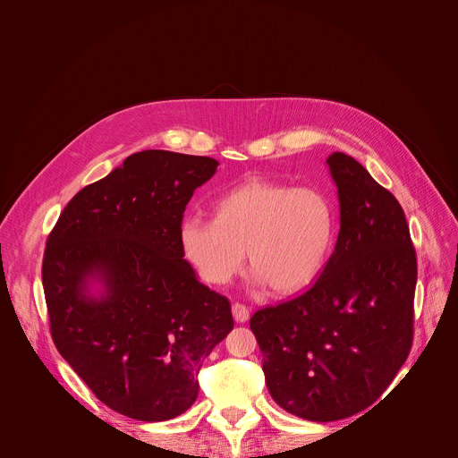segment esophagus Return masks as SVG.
Wrapping results in <instances>:
<instances>
[{
    "mask_svg": "<svg viewBox=\"0 0 458 458\" xmlns=\"http://www.w3.org/2000/svg\"><path fill=\"white\" fill-rule=\"evenodd\" d=\"M232 314H233V319H235L237 323H245V321H249V318H250V310H249V306L243 304V302H233V304H232Z\"/></svg>",
    "mask_w": 458,
    "mask_h": 458,
    "instance_id": "obj_1",
    "label": "esophagus"
}]
</instances>
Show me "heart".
<instances>
[{
  "label": "heart",
  "mask_w": 458,
  "mask_h": 458,
  "mask_svg": "<svg viewBox=\"0 0 458 458\" xmlns=\"http://www.w3.org/2000/svg\"><path fill=\"white\" fill-rule=\"evenodd\" d=\"M213 219L187 216L180 226L185 258L211 285L243 269L245 250L254 282L292 295L314 282L338 235V209L325 189L250 178L221 192Z\"/></svg>",
  "instance_id": "obj_1"
}]
</instances>
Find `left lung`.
Returning a JSON list of instances; mask_svg holds the SVG:
<instances>
[{"label":"left lung","mask_w":458,"mask_h":458,"mask_svg":"<svg viewBox=\"0 0 458 458\" xmlns=\"http://www.w3.org/2000/svg\"><path fill=\"white\" fill-rule=\"evenodd\" d=\"M327 163L340 197L335 249L306 293L250 318L271 397L310 421L366 411L414 340L418 261L404 211L351 156Z\"/></svg>","instance_id":"obj_1"}]
</instances>
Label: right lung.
Segmentation results:
<instances>
[{"mask_svg": "<svg viewBox=\"0 0 458 458\" xmlns=\"http://www.w3.org/2000/svg\"><path fill=\"white\" fill-rule=\"evenodd\" d=\"M213 157L142 150L83 187L47 235L42 285L61 356L111 411L165 421L197 401V375L233 328L230 301L183 259L180 226ZM89 277L106 287L86 295Z\"/></svg>", "mask_w": 458, "mask_h": 458, "instance_id": "right-lung-1", "label": "right lung"}]
</instances>
